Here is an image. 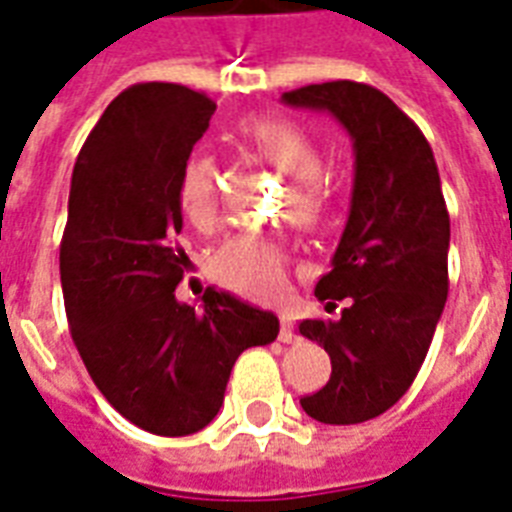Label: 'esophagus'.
<instances>
[{
    "instance_id": "1",
    "label": "esophagus",
    "mask_w": 512,
    "mask_h": 512,
    "mask_svg": "<svg viewBox=\"0 0 512 512\" xmlns=\"http://www.w3.org/2000/svg\"><path fill=\"white\" fill-rule=\"evenodd\" d=\"M279 340L281 342H292V340H295V332H292V316H289V313H281Z\"/></svg>"
}]
</instances>
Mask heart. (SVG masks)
Here are the masks:
<instances>
[{"instance_id":"obj_1","label":"heart","mask_w":512,"mask_h":512,"mask_svg":"<svg viewBox=\"0 0 512 512\" xmlns=\"http://www.w3.org/2000/svg\"><path fill=\"white\" fill-rule=\"evenodd\" d=\"M241 148L249 159L271 164L295 183L289 188L284 209L292 223L316 228L327 217L329 185L324 183L321 143L300 124L287 119H249L239 130ZM177 204L193 228H209L217 220V170L207 156L185 159L177 180ZM287 255L271 239L236 236L225 241L212 257V273L223 287L241 295L271 300L284 289Z\"/></svg>"}]
</instances>
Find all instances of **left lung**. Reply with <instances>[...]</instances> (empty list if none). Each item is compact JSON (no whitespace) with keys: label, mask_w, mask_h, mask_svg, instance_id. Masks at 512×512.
<instances>
[{"label":"left lung","mask_w":512,"mask_h":512,"mask_svg":"<svg viewBox=\"0 0 512 512\" xmlns=\"http://www.w3.org/2000/svg\"><path fill=\"white\" fill-rule=\"evenodd\" d=\"M281 103L332 114L353 140L350 215L316 284L319 300H348L340 319H305L297 332L332 358V377L300 398L324 425L388 412L420 372L449 295V212L420 127L369 84L324 82ZM335 308V303H327Z\"/></svg>","instance_id":"obj_1"}]
</instances>
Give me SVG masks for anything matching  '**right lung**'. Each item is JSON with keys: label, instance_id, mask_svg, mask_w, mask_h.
Segmentation results:
<instances>
[{"label": "right lung", "instance_id": "add662e5", "mask_svg": "<svg viewBox=\"0 0 512 512\" xmlns=\"http://www.w3.org/2000/svg\"><path fill=\"white\" fill-rule=\"evenodd\" d=\"M215 103L183 84H132L79 151L60 284L92 382L132 425L191 436L215 420L236 358L279 335V319L209 287L180 303L185 252L177 180Z\"/></svg>", "mask_w": 512, "mask_h": 512}]
</instances>
